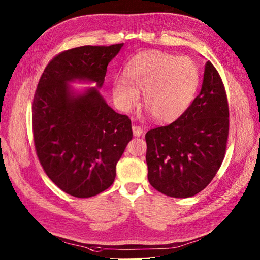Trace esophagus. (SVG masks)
<instances>
[{
  "instance_id": "1",
  "label": "esophagus",
  "mask_w": 260,
  "mask_h": 260,
  "mask_svg": "<svg viewBox=\"0 0 260 260\" xmlns=\"http://www.w3.org/2000/svg\"><path fill=\"white\" fill-rule=\"evenodd\" d=\"M132 129H133V134H134V136H136V137H139L140 135L143 134V128L138 125L133 126Z\"/></svg>"
}]
</instances>
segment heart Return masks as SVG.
Listing matches in <instances>:
<instances>
[{"label": "heart", "instance_id": "b5f03b06", "mask_svg": "<svg viewBox=\"0 0 260 260\" xmlns=\"http://www.w3.org/2000/svg\"><path fill=\"white\" fill-rule=\"evenodd\" d=\"M198 80V69L190 58L148 51L126 64L124 77L113 80L112 92L123 111L136 107L140 100L139 91L144 92V106L155 120L171 122L188 107Z\"/></svg>", "mask_w": 260, "mask_h": 260}]
</instances>
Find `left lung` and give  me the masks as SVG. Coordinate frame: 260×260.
I'll use <instances>...</instances> for the list:
<instances>
[{"label":"left lung","instance_id":"8db88e82","mask_svg":"<svg viewBox=\"0 0 260 260\" xmlns=\"http://www.w3.org/2000/svg\"><path fill=\"white\" fill-rule=\"evenodd\" d=\"M229 103L220 74L207 62L202 90L173 123L147 132L148 180L175 198L191 197L207 187L224 159Z\"/></svg>","mask_w":260,"mask_h":260}]
</instances>
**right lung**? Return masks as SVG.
<instances>
[{
	"instance_id": "1",
	"label": "right lung",
	"mask_w": 260,
	"mask_h": 260,
	"mask_svg": "<svg viewBox=\"0 0 260 260\" xmlns=\"http://www.w3.org/2000/svg\"><path fill=\"white\" fill-rule=\"evenodd\" d=\"M124 43L65 50L44 69L32 102L37 157L49 179L66 194L88 198L113 184L116 163L133 137L127 115L118 114L97 88L74 98L67 83L105 81L110 61Z\"/></svg>"
}]
</instances>
